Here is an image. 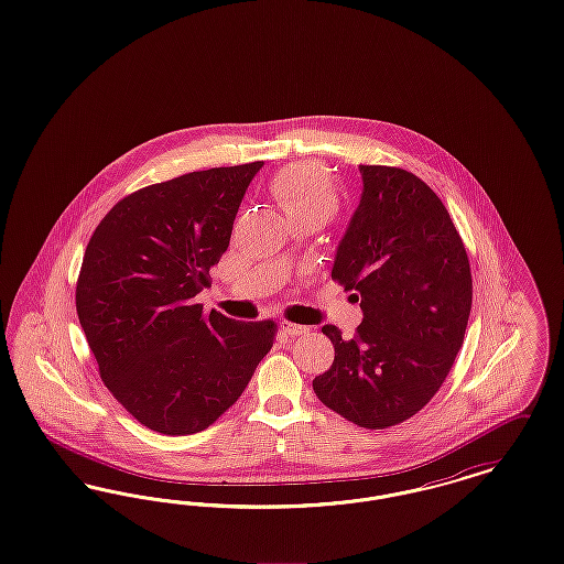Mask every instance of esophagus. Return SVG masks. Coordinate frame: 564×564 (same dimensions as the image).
I'll use <instances>...</instances> for the list:
<instances>
[{
	"label": "esophagus",
	"mask_w": 564,
	"mask_h": 564,
	"mask_svg": "<svg viewBox=\"0 0 564 564\" xmlns=\"http://www.w3.org/2000/svg\"><path fill=\"white\" fill-rule=\"evenodd\" d=\"M281 327H283V332L288 334V336H292V338H295V336H302V334H306L311 327H306V325H300V323H292V322H283L281 323Z\"/></svg>",
	"instance_id": "34e87169"
}]
</instances>
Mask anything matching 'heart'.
<instances>
[{"mask_svg":"<svg viewBox=\"0 0 564 564\" xmlns=\"http://www.w3.org/2000/svg\"><path fill=\"white\" fill-rule=\"evenodd\" d=\"M270 192L292 219L297 215L332 217L338 209V192L317 164H294L274 175Z\"/></svg>","mask_w":564,"mask_h":564,"instance_id":"heart-1","label":"heart"}]
</instances>
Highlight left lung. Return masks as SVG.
<instances>
[{
	"label": "left lung",
	"mask_w": 564,
	"mask_h": 564,
	"mask_svg": "<svg viewBox=\"0 0 564 564\" xmlns=\"http://www.w3.org/2000/svg\"><path fill=\"white\" fill-rule=\"evenodd\" d=\"M361 198L338 241L332 276L355 290L352 338L322 332L334 364L313 380L327 408L366 430L414 416L455 364L471 311V272L455 224L416 175L359 164Z\"/></svg>",
	"instance_id": "1"
}]
</instances>
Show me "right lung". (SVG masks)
<instances>
[{
    "label": "right lung",
    "instance_id": "1",
    "mask_svg": "<svg viewBox=\"0 0 564 564\" xmlns=\"http://www.w3.org/2000/svg\"><path fill=\"white\" fill-rule=\"evenodd\" d=\"M264 162L194 171L122 198L90 237L76 308L113 398L148 430H207L241 398L274 323L194 304Z\"/></svg>",
    "mask_w": 564,
    "mask_h": 564
}]
</instances>
